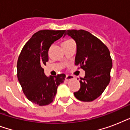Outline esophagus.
<instances>
[{"label": "esophagus", "mask_w": 130, "mask_h": 130, "mask_svg": "<svg viewBox=\"0 0 130 130\" xmlns=\"http://www.w3.org/2000/svg\"><path fill=\"white\" fill-rule=\"evenodd\" d=\"M74 79V77L72 76V75H66V77H65V80L66 81H69V80H71V79Z\"/></svg>", "instance_id": "esophagus-1"}]
</instances>
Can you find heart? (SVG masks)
I'll use <instances>...</instances> for the list:
<instances>
[{"label": "heart", "mask_w": 130, "mask_h": 130, "mask_svg": "<svg viewBox=\"0 0 130 130\" xmlns=\"http://www.w3.org/2000/svg\"><path fill=\"white\" fill-rule=\"evenodd\" d=\"M67 41H69V40H67ZM65 42H66V41H65Z\"/></svg>", "instance_id": "obj_1"}]
</instances>
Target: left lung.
Masks as SVG:
<instances>
[{"label":"left lung","mask_w":130,"mask_h":130,"mask_svg":"<svg viewBox=\"0 0 130 130\" xmlns=\"http://www.w3.org/2000/svg\"><path fill=\"white\" fill-rule=\"evenodd\" d=\"M76 42L75 65L85 71L80 89L74 92L75 98L84 102L93 101L101 96L111 79L112 59L107 46L88 31L71 29L65 31Z\"/></svg>","instance_id":"obj_1"}]
</instances>
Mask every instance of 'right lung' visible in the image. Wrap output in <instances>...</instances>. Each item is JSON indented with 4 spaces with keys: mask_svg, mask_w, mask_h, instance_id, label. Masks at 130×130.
<instances>
[{
    "mask_svg": "<svg viewBox=\"0 0 130 130\" xmlns=\"http://www.w3.org/2000/svg\"><path fill=\"white\" fill-rule=\"evenodd\" d=\"M65 30H40L23 46L17 61V77L27 99L39 106L51 104L57 87L63 83L64 73L47 77L42 66L48 61L49 48Z\"/></svg>",
    "mask_w": 130,
    "mask_h": 130,
    "instance_id": "add662e5",
    "label": "right lung"
}]
</instances>
